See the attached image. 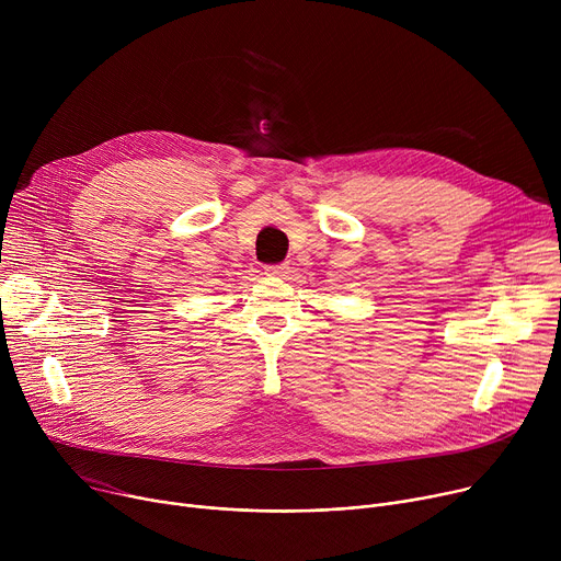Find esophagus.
<instances>
[{
  "label": "esophagus",
  "instance_id": "1",
  "mask_svg": "<svg viewBox=\"0 0 561 561\" xmlns=\"http://www.w3.org/2000/svg\"><path fill=\"white\" fill-rule=\"evenodd\" d=\"M264 271H266V275H279L282 277V275L288 273V264H271Z\"/></svg>",
  "mask_w": 561,
  "mask_h": 561
}]
</instances>
